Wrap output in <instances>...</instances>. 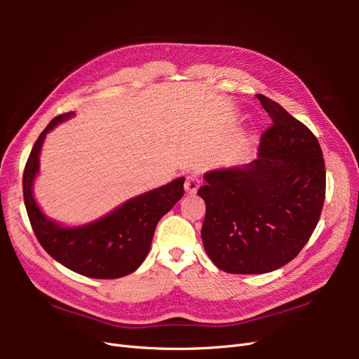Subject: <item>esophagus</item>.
<instances>
[{"label":"esophagus","instance_id":"34e87169","mask_svg":"<svg viewBox=\"0 0 359 359\" xmlns=\"http://www.w3.org/2000/svg\"><path fill=\"white\" fill-rule=\"evenodd\" d=\"M184 190L187 194H196L199 190V178L196 175H189L184 184Z\"/></svg>","mask_w":359,"mask_h":359}]
</instances>
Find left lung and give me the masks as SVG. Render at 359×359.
<instances>
[{"instance_id": "obj_1", "label": "left lung", "mask_w": 359, "mask_h": 359, "mask_svg": "<svg viewBox=\"0 0 359 359\" xmlns=\"http://www.w3.org/2000/svg\"><path fill=\"white\" fill-rule=\"evenodd\" d=\"M273 119L259 157L203 175L202 243L212 264L229 274H265L289 264L307 244L325 201V163L310 130L266 95Z\"/></svg>"}]
</instances>
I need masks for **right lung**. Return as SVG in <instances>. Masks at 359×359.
<instances>
[{
  "label": "right lung",
  "mask_w": 359,
  "mask_h": 359,
  "mask_svg": "<svg viewBox=\"0 0 359 359\" xmlns=\"http://www.w3.org/2000/svg\"><path fill=\"white\" fill-rule=\"evenodd\" d=\"M69 112L53 118L40 133L24 170V201L39 243L66 268L91 278H119L132 274L149 253L158 220L184 194V177L166 186L126 201L91 223L64 226L41 211L32 186L40 172V151L46 135L72 118Z\"/></svg>",
  "instance_id": "1"
}]
</instances>
